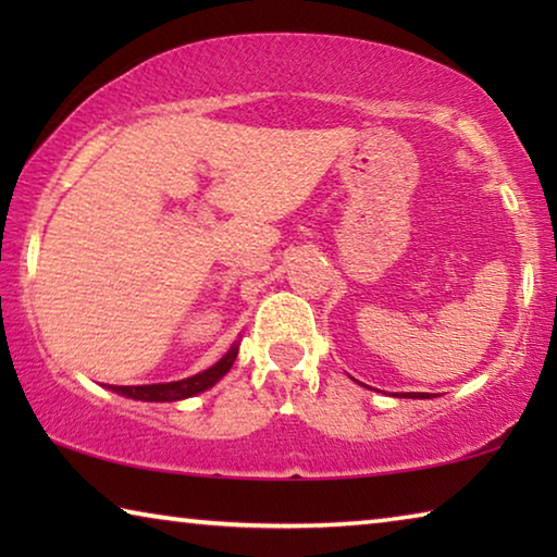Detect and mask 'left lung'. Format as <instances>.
Returning <instances> with one entry per match:
<instances>
[{"instance_id":"left-lung-1","label":"left lung","mask_w":557,"mask_h":557,"mask_svg":"<svg viewBox=\"0 0 557 557\" xmlns=\"http://www.w3.org/2000/svg\"><path fill=\"white\" fill-rule=\"evenodd\" d=\"M403 398H432L430 393H405Z\"/></svg>"}]
</instances>
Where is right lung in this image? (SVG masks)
I'll return each mask as SVG.
<instances>
[{
    "mask_svg": "<svg viewBox=\"0 0 557 557\" xmlns=\"http://www.w3.org/2000/svg\"><path fill=\"white\" fill-rule=\"evenodd\" d=\"M235 356H238V344H233L231 351L225 354L219 363H213L211 369H206L203 373L191 375V379L174 381V383H154V385H110V388L120 395H125V398H135V400H149V403L184 400L206 388H211L215 381L223 379V375L231 371Z\"/></svg>",
    "mask_w": 557,
    "mask_h": 557,
    "instance_id": "obj_1",
    "label": "right lung"
}]
</instances>
